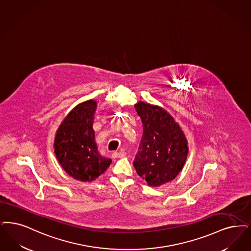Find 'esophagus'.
Masks as SVG:
<instances>
[{
	"mask_svg": "<svg viewBox=\"0 0 251 251\" xmlns=\"http://www.w3.org/2000/svg\"><path fill=\"white\" fill-rule=\"evenodd\" d=\"M126 156V153L124 151H119V152H113L112 157L113 158H123Z\"/></svg>",
	"mask_w": 251,
	"mask_h": 251,
	"instance_id": "obj_1",
	"label": "esophagus"
}]
</instances>
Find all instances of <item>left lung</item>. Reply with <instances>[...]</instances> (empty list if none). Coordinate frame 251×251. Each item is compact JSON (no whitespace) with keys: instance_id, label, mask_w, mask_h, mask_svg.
<instances>
[{"instance_id":"8db88e82","label":"left lung","mask_w":251,"mask_h":251,"mask_svg":"<svg viewBox=\"0 0 251 251\" xmlns=\"http://www.w3.org/2000/svg\"><path fill=\"white\" fill-rule=\"evenodd\" d=\"M134 108L143 123V136L133 166L149 186L160 187L183 169L188 140L179 124L161 106L139 100Z\"/></svg>"}]
</instances>
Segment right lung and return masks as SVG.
<instances>
[{"label":"right lung","mask_w":251,"mask_h":251,"mask_svg":"<svg viewBox=\"0 0 251 251\" xmlns=\"http://www.w3.org/2000/svg\"><path fill=\"white\" fill-rule=\"evenodd\" d=\"M97 101L80 102L61 121L54 139V152L62 169L71 177L91 182L103 174L112 162L100 155L92 128Z\"/></svg>","instance_id":"1"}]
</instances>
